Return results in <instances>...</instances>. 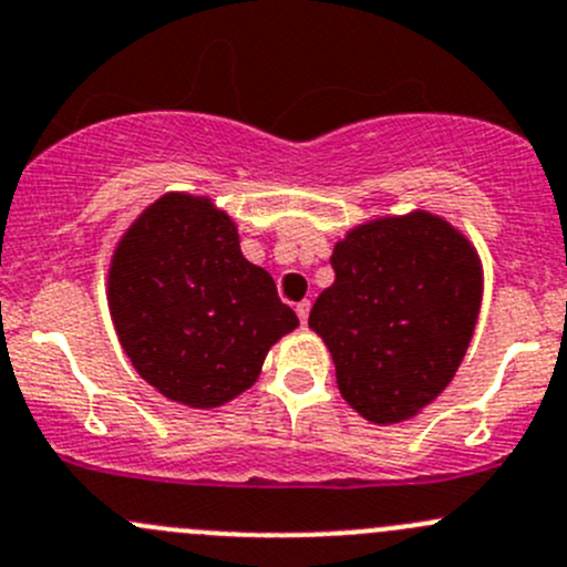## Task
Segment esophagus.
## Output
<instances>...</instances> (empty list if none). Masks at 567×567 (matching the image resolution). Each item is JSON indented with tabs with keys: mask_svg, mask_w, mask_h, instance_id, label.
<instances>
[{
	"mask_svg": "<svg viewBox=\"0 0 567 567\" xmlns=\"http://www.w3.org/2000/svg\"><path fill=\"white\" fill-rule=\"evenodd\" d=\"M296 316H299L301 323H307V318H310V301H299L296 305Z\"/></svg>",
	"mask_w": 567,
	"mask_h": 567,
	"instance_id": "obj_1",
	"label": "esophagus"
}]
</instances>
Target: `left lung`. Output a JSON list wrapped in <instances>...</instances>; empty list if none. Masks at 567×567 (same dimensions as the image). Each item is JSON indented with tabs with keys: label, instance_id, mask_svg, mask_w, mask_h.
I'll return each instance as SVG.
<instances>
[{
	"label": "left lung",
	"instance_id": "obj_1",
	"mask_svg": "<svg viewBox=\"0 0 567 567\" xmlns=\"http://www.w3.org/2000/svg\"><path fill=\"white\" fill-rule=\"evenodd\" d=\"M334 285L310 329L323 337L337 386L364 420H411L453 381L483 296L477 251L439 216L368 221L331 255Z\"/></svg>",
	"mask_w": 567,
	"mask_h": 567
}]
</instances>
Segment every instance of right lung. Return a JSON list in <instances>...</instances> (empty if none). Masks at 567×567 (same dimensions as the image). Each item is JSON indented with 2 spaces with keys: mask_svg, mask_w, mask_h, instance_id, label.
Segmentation results:
<instances>
[{
  "mask_svg": "<svg viewBox=\"0 0 567 567\" xmlns=\"http://www.w3.org/2000/svg\"><path fill=\"white\" fill-rule=\"evenodd\" d=\"M109 310L136 373L175 403L214 409L249 390L268 348L299 326L251 266L230 216L164 194L117 244Z\"/></svg>",
  "mask_w": 567,
  "mask_h": 567,
  "instance_id": "add662e5",
  "label": "right lung"
}]
</instances>
